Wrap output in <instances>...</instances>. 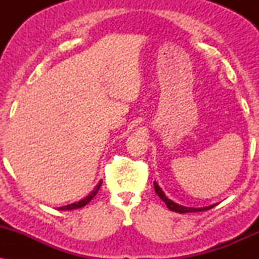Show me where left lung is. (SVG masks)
Wrapping results in <instances>:
<instances>
[{"label":"left lung","instance_id":"1","mask_svg":"<svg viewBox=\"0 0 259 259\" xmlns=\"http://www.w3.org/2000/svg\"><path fill=\"white\" fill-rule=\"evenodd\" d=\"M153 186H154V191H156V194L159 196V198L162 200L163 202H165V204H167V207L169 208L170 210H174V212H178V213H190V212H203V210H207V209H210V208L215 207V204H212V206H208V207H202V208H191V207H185V206H180V204L175 203L171 200H169L167 196L164 195V192L162 191V189L158 186V184L154 181L153 183Z\"/></svg>","mask_w":259,"mask_h":259}]
</instances>
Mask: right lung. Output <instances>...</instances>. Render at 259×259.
Here are the masks:
<instances>
[{"label": "right lung", "instance_id": "add662e5", "mask_svg": "<svg viewBox=\"0 0 259 259\" xmlns=\"http://www.w3.org/2000/svg\"><path fill=\"white\" fill-rule=\"evenodd\" d=\"M101 185H102V181L100 180V183L97 184L96 187H95V189H94V191H92L90 195L86 196L85 198H82V200H80L79 202H75V203L68 204V206H64V207H59V209H61V210H72V209H78V208H81V207L86 206V204H88L89 202H90L92 198H94L95 196H96L97 191H99V190H100Z\"/></svg>", "mask_w": 259, "mask_h": 259}]
</instances>
